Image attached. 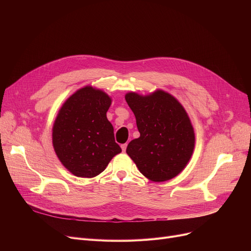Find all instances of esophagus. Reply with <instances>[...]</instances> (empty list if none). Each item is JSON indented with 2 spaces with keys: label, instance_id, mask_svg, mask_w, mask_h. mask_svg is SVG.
I'll list each match as a JSON object with an SVG mask.
<instances>
[{
  "label": "esophagus",
  "instance_id": "1",
  "mask_svg": "<svg viewBox=\"0 0 251 251\" xmlns=\"http://www.w3.org/2000/svg\"><path fill=\"white\" fill-rule=\"evenodd\" d=\"M121 149H122V151H126V149H127V143H123V144H121Z\"/></svg>",
  "mask_w": 251,
  "mask_h": 251
}]
</instances>
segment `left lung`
Masks as SVG:
<instances>
[{
	"mask_svg": "<svg viewBox=\"0 0 251 251\" xmlns=\"http://www.w3.org/2000/svg\"><path fill=\"white\" fill-rule=\"evenodd\" d=\"M140 136L131 140L126 152L139 172L153 182L179 175L189 163L195 146L190 118L180 101L156 89L147 96L127 92Z\"/></svg>",
	"mask_w": 251,
	"mask_h": 251,
	"instance_id": "obj_1",
	"label": "left lung"
}]
</instances>
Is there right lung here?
Here are the masks:
<instances>
[{
  "mask_svg": "<svg viewBox=\"0 0 251 251\" xmlns=\"http://www.w3.org/2000/svg\"><path fill=\"white\" fill-rule=\"evenodd\" d=\"M112 99L86 85L62 104L52 126V147L62 165L73 175L94 178L122 151L107 118Z\"/></svg>",
  "mask_w": 251,
  "mask_h": 251,
  "instance_id": "1",
  "label": "right lung"
}]
</instances>
